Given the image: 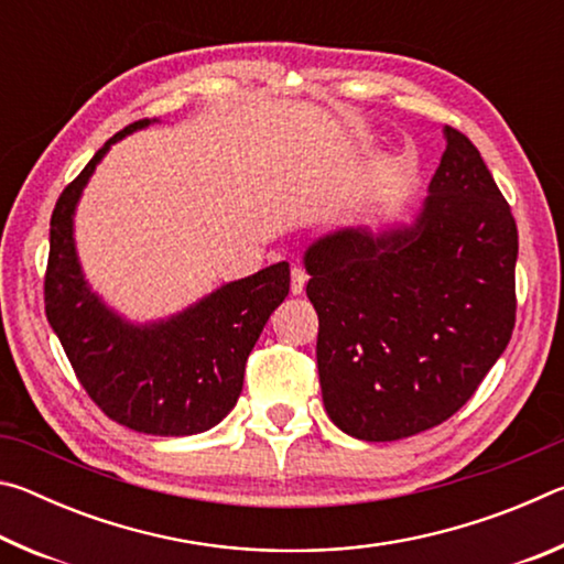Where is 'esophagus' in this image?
Returning <instances> with one entry per match:
<instances>
[{
  "instance_id": "34e87169",
  "label": "esophagus",
  "mask_w": 564,
  "mask_h": 564,
  "mask_svg": "<svg viewBox=\"0 0 564 564\" xmlns=\"http://www.w3.org/2000/svg\"><path fill=\"white\" fill-rule=\"evenodd\" d=\"M305 281H308V273H305L301 265H293L291 269V291L299 295L305 289Z\"/></svg>"
}]
</instances>
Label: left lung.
I'll return each mask as SVG.
<instances>
[{
    "mask_svg": "<svg viewBox=\"0 0 564 564\" xmlns=\"http://www.w3.org/2000/svg\"><path fill=\"white\" fill-rule=\"evenodd\" d=\"M445 139L413 226L346 228L305 251L323 405L358 441L441 425L512 336L518 226L473 141L453 127Z\"/></svg>",
    "mask_w": 564,
    "mask_h": 564,
    "instance_id": "left-lung-1",
    "label": "left lung"
}]
</instances>
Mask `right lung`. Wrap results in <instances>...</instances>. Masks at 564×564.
<instances>
[{
    "mask_svg": "<svg viewBox=\"0 0 564 564\" xmlns=\"http://www.w3.org/2000/svg\"><path fill=\"white\" fill-rule=\"evenodd\" d=\"M147 123L139 119L113 133L62 191L50 221L44 308L76 378L104 415L147 435H196L236 405L248 352L289 295L291 271L285 261L273 263L154 326H131L89 291L74 251V206L113 141Z\"/></svg>",
    "mask_w": 564,
    "mask_h": 564,
    "instance_id": "1",
    "label": "right lung"
}]
</instances>
